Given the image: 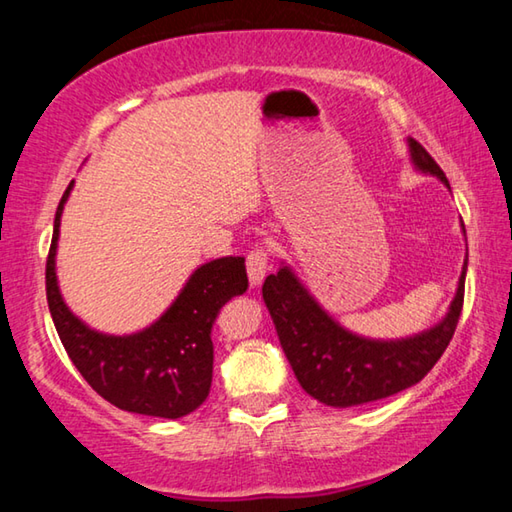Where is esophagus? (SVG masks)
<instances>
[{"mask_svg": "<svg viewBox=\"0 0 512 512\" xmlns=\"http://www.w3.org/2000/svg\"><path fill=\"white\" fill-rule=\"evenodd\" d=\"M266 268H268V253L264 248H255L246 259V271H248L250 287H259V284H262L264 275H266Z\"/></svg>", "mask_w": 512, "mask_h": 512, "instance_id": "1", "label": "esophagus"}]
</instances>
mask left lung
<instances>
[{
    "label": "left lung",
    "mask_w": 512,
    "mask_h": 512,
    "mask_svg": "<svg viewBox=\"0 0 512 512\" xmlns=\"http://www.w3.org/2000/svg\"><path fill=\"white\" fill-rule=\"evenodd\" d=\"M406 144L415 171L436 176L452 192L443 169L431 155L413 137ZM465 273L467 259L445 318L404 339H368L345 329L311 296L287 262H282L275 275L266 277L262 296L300 386L314 400L345 409L400 393L418 384L436 366L461 316Z\"/></svg>",
    "instance_id": "1"
}]
</instances>
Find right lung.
<instances>
[{
	"instance_id": "add662e5",
	"label": "right lung",
	"mask_w": 512,
	"mask_h": 512,
	"mask_svg": "<svg viewBox=\"0 0 512 512\" xmlns=\"http://www.w3.org/2000/svg\"><path fill=\"white\" fill-rule=\"evenodd\" d=\"M74 180L60 198L47 257V302L69 359L103 400L153 418H183L196 411L212 386V325L230 298L248 289L246 259L219 257L187 277L164 314L133 334L90 327L63 300L56 275L60 216Z\"/></svg>"
}]
</instances>
